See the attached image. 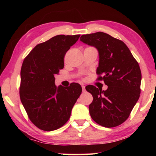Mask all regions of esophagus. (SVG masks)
<instances>
[{
	"mask_svg": "<svg viewBox=\"0 0 156 156\" xmlns=\"http://www.w3.org/2000/svg\"><path fill=\"white\" fill-rule=\"evenodd\" d=\"M82 88H83V91H85V86L82 85Z\"/></svg>",
	"mask_w": 156,
	"mask_h": 156,
	"instance_id": "34e87169",
	"label": "esophagus"
}]
</instances>
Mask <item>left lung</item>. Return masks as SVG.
I'll use <instances>...</instances> for the list:
<instances>
[{
  "mask_svg": "<svg viewBox=\"0 0 156 156\" xmlns=\"http://www.w3.org/2000/svg\"><path fill=\"white\" fill-rule=\"evenodd\" d=\"M80 41L98 49V80H104L108 86L105 91L94 85L86 87L93 96L89 113L98 125L115 127L127 119L139 99L142 79L140 66L122 41L106 33L83 35Z\"/></svg>",
  "mask_w": 156,
  "mask_h": 156,
  "instance_id": "obj_1",
  "label": "left lung"
}]
</instances>
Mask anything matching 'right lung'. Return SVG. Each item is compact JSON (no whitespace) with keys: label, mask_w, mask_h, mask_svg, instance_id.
I'll return each mask as SVG.
<instances>
[{"label":"right lung","mask_w":156,"mask_h":156,"mask_svg":"<svg viewBox=\"0 0 156 156\" xmlns=\"http://www.w3.org/2000/svg\"><path fill=\"white\" fill-rule=\"evenodd\" d=\"M80 35H58L34 47L20 71V98L28 117L41 130L51 131L69 119L82 92L80 84L55 85L54 76L64 67V58Z\"/></svg>","instance_id":"add662e5"}]
</instances>
